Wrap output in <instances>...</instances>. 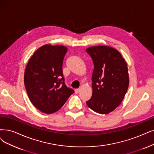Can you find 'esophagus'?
Returning <instances> with one entry per match:
<instances>
[{
    "instance_id": "esophagus-1",
    "label": "esophagus",
    "mask_w": 154,
    "mask_h": 154,
    "mask_svg": "<svg viewBox=\"0 0 154 154\" xmlns=\"http://www.w3.org/2000/svg\"><path fill=\"white\" fill-rule=\"evenodd\" d=\"M75 93L76 94H78L79 92V91H80V88H77V89H75Z\"/></svg>"
}]
</instances>
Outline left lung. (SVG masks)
I'll return each instance as SVG.
<instances>
[{
	"instance_id": "left-lung-1",
	"label": "left lung",
	"mask_w": 154,
	"mask_h": 154,
	"mask_svg": "<svg viewBox=\"0 0 154 154\" xmlns=\"http://www.w3.org/2000/svg\"><path fill=\"white\" fill-rule=\"evenodd\" d=\"M86 51L94 64L91 77L93 93L86 103L95 112L107 114L120 105L127 92V64L118 51L109 46L91 47Z\"/></svg>"
}]
</instances>
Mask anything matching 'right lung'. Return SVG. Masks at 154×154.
I'll return each mask as SVG.
<instances>
[{"mask_svg": "<svg viewBox=\"0 0 154 154\" xmlns=\"http://www.w3.org/2000/svg\"><path fill=\"white\" fill-rule=\"evenodd\" d=\"M67 48L63 45H43L28 61L24 82L28 97L42 112L52 114L63 106L74 90L67 87L63 63Z\"/></svg>", "mask_w": 154, "mask_h": 154, "instance_id": "right-lung-1", "label": "right lung"}]
</instances>
